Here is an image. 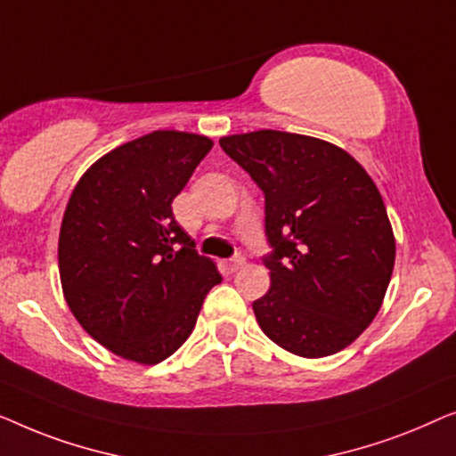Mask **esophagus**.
I'll use <instances>...</instances> for the list:
<instances>
[{"mask_svg":"<svg viewBox=\"0 0 456 456\" xmlns=\"http://www.w3.org/2000/svg\"><path fill=\"white\" fill-rule=\"evenodd\" d=\"M243 265H246V258H243V256H235V258H231V260L225 262V268L229 273H237Z\"/></svg>","mask_w":456,"mask_h":456,"instance_id":"34e87169","label":"esophagus"}]
</instances>
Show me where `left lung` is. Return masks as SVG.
Returning a JSON list of instances; mask_svg holds the SVG:
<instances>
[{"instance_id":"8db88e82","label":"left lung","mask_w":456,"mask_h":456,"mask_svg":"<svg viewBox=\"0 0 456 456\" xmlns=\"http://www.w3.org/2000/svg\"><path fill=\"white\" fill-rule=\"evenodd\" d=\"M221 149L265 191L271 289L252 307L265 335L299 357L349 347L380 310L395 233L368 171L326 140L233 134Z\"/></svg>"}]
</instances>
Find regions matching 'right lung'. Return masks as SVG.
<instances>
[{
  "mask_svg": "<svg viewBox=\"0 0 456 456\" xmlns=\"http://www.w3.org/2000/svg\"><path fill=\"white\" fill-rule=\"evenodd\" d=\"M210 149L200 134H146L88 167L69 196L57 246L63 297L115 355L155 365L175 354L221 283L171 210Z\"/></svg>",
  "mask_w": 456,
  "mask_h": 456,
  "instance_id": "right-lung-1",
  "label": "right lung"
}]
</instances>
